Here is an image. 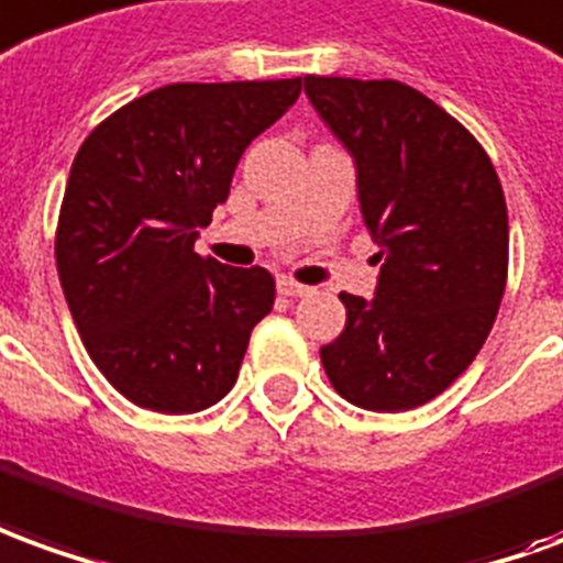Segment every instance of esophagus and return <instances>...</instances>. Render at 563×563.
Wrapping results in <instances>:
<instances>
[{
	"label": "esophagus",
	"mask_w": 563,
	"mask_h": 563,
	"mask_svg": "<svg viewBox=\"0 0 563 563\" xmlns=\"http://www.w3.org/2000/svg\"><path fill=\"white\" fill-rule=\"evenodd\" d=\"M312 288H306L300 282H294V278H278V294L282 297H306Z\"/></svg>",
	"instance_id": "1"
}]
</instances>
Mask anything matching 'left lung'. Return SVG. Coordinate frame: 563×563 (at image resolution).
I'll return each instance as SVG.
<instances>
[{
  "mask_svg": "<svg viewBox=\"0 0 563 563\" xmlns=\"http://www.w3.org/2000/svg\"><path fill=\"white\" fill-rule=\"evenodd\" d=\"M302 87L352 157L382 263L373 300L339 294L345 330L321 364L361 409H416L492 333L509 263L504 187L479 142L406 84L306 75Z\"/></svg>",
  "mask_w": 563,
  "mask_h": 563,
  "instance_id": "obj_1",
  "label": "left lung"
}]
</instances>
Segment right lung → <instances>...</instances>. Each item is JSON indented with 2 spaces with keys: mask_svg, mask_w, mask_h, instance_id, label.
I'll return each mask as SVG.
<instances>
[{
  "mask_svg": "<svg viewBox=\"0 0 563 563\" xmlns=\"http://www.w3.org/2000/svg\"><path fill=\"white\" fill-rule=\"evenodd\" d=\"M300 90L302 78L169 84L84 139L59 209V285L87 354L135 406L187 416L236 385L275 282L194 242Z\"/></svg>",
  "mask_w": 563,
  "mask_h": 563,
  "instance_id": "right-lung-1",
  "label": "right lung"
}]
</instances>
